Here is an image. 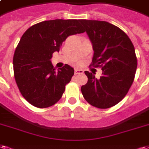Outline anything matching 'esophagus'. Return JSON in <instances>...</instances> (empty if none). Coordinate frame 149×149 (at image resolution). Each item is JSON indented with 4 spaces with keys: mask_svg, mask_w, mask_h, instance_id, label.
<instances>
[{
    "mask_svg": "<svg viewBox=\"0 0 149 149\" xmlns=\"http://www.w3.org/2000/svg\"><path fill=\"white\" fill-rule=\"evenodd\" d=\"M75 74L77 75V74H83L84 71L82 69H75Z\"/></svg>",
    "mask_w": 149,
    "mask_h": 149,
    "instance_id": "esophagus-1",
    "label": "esophagus"
}]
</instances>
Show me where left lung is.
Returning a JSON list of instances; mask_svg holds the SVG:
<instances>
[{"label": "left lung", "instance_id": "left-lung-1", "mask_svg": "<svg viewBox=\"0 0 149 149\" xmlns=\"http://www.w3.org/2000/svg\"><path fill=\"white\" fill-rule=\"evenodd\" d=\"M92 44V65L102 68L96 79L85 71L88 82L81 87L87 102L106 109L116 105L125 96L134 80L137 61L132 42L119 27L108 22L80 19Z\"/></svg>", "mask_w": 149, "mask_h": 149}]
</instances>
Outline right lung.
I'll return each mask as SVG.
<instances>
[{"mask_svg": "<svg viewBox=\"0 0 149 149\" xmlns=\"http://www.w3.org/2000/svg\"><path fill=\"white\" fill-rule=\"evenodd\" d=\"M80 20L40 22L28 28L20 38L13 57L14 77L20 93L31 105L49 107L62 96L74 69L65 65L55 71L50 60L68 36L84 32Z\"/></svg>", "mask_w": 149, "mask_h": 149, "instance_id": "right-lung-1", "label": "right lung"}]
</instances>
